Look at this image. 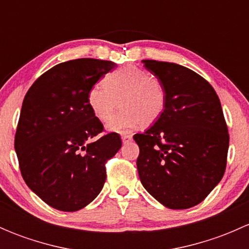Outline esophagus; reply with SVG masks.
Returning a JSON list of instances; mask_svg holds the SVG:
<instances>
[{"instance_id":"esophagus-1","label":"esophagus","mask_w":249,"mask_h":249,"mask_svg":"<svg viewBox=\"0 0 249 249\" xmlns=\"http://www.w3.org/2000/svg\"><path fill=\"white\" fill-rule=\"evenodd\" d=\"M131 140H132L131 135H129V134H123V135H122V141H123V143L130 142V141H131Z\"/></svg>"}]
</instances>
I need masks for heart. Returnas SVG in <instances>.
Returning a JSON list of instances; mask_svg holds the SVG:
<instances>
[{
  "label": "heart",
  "mask_w": 249,
  "mask_h": 249,
  "mask_svg": "<svg viewBox=\"0 0 249 249\" xmlns=\"http://www.w3.org/2000/svg\"><path fill=\"white\" fill-rule=\"evenodd\" d=\"M167 92L160 78L135 65H125L89 89L87 101L95 117L107 122L119 101V112L107 124L109 131L125 132L152 125L166 108Z\"/></svg>",
  "instance_id": "b5f03b06"
}]
</instances>
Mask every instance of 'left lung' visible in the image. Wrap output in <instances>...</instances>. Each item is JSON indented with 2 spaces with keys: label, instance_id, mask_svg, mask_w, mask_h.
Segmentation results:
<instances>
[{
  "label": "left lung",
  "instance_id": "obj_1",
  "mask_svg": "<svg viewBox=\"0 0 249 249\" xmlns=\"http://www.w3.org/2000/svg\"><path fill=\"white\" fill-rule=\"evenodd\" d=\"M166 88L161 117L134 140L144 189L172 210L196 206L220 182L229 134L219 97L196 72L173 62L142 60Z\"/></svg>",
  "mask_w": 249,
  "mask_h": 249
}]
</instances>
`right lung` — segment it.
Segmentation results:
<instances>
[{"mask_svg":"<svg viewBox=\"0 0 249 249\" xmlns=\"http://www.w3.org/2000/svg\"><path fill=\"white\" fill-rule=\"evenodd\" d=\"M117 65L97 59L61 62L25 95L14 148L27 187L64 212L89 205L106 180L105 164L122 147L115 132L95 137L104 125L87 101L90 88Z\"/></svg>","mask_w":249,"mask_h":249,"instance_id":"obj_1","label":"right lung"}]
</instances>
